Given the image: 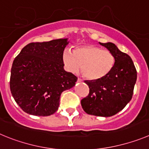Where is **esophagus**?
Masks as SVG:
<instances>
[{
    "mask_svg": "<svg viewBox=\"0 0 149 149\" xmlns=\"http://www.w3.org/2000/svg\"><path fill=\"white\" fill-rule=\"evenodd\" d=\"M81 81H82V80H81V79H79V78H78L77 82H81Z\"/></svg>",
    "mask_w": 149,
    "mask_h": 149,
    "instance_id": "34e87169",
    "label": "esophagus"
}]
</instances>
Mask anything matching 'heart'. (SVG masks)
<instances>
[{"label":"heart","mask_w":149,"mask_h":149,"mask_svg":"<svg viewBox=\"0 0 149 149\" xmlns=\"http://www.w3.org/2000/svg\"><path fill=\"white\" fill-rule=\"evenodd\" d=\"M62 60L66 69L70 73L79 71L81 65L83 76L92 81L106 77L115 64L114 56L111 52L91 45L78 47L73 52L65 49Z\"/></svg>","instance_id":"heart-1"}]
</instances>
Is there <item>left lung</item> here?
I'll list each match as a JSON object with an SVG mask.
<instances>
[{
  "instance_id": "8db88e82",
  "label": "left lung",
  "mask_w": 149,
  "mask_h": 149,
  "mask_svg": "<svg viewBox=\"0 0 149 149\" xmlns=\"http://www.w3.org/2000/svg\"><path fill=\"white\" fill-rule=\"evenodd\" d=\"M100 44L114 56V67L102 79L84 81L90 92L81 100V104L88 114L108 117L122 111L131 101L136 81V70L131 57L120 51L114 44Z\"/></svg>"
}]
</instances>
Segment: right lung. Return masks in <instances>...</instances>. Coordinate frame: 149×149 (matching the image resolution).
Wrapping results in <instances>:
<instances>
[{"mask_svg": "<svg viewBox=\"0 0 149 149\" xmlns=\"http://www.w3.org/2000/svg\"><path fill=\"white\" fill-rule=\"evenodd\" d=\"M68 38L30 43L13 61L10 90L23 111L34 116L53 114L61 93L75 86L77 77L64 69L62 54Z\"/></svg>", "mask_w": 149, "mask_h": 149, "instance_id": "add662e5", "label": "right lung"}]
</instances>
